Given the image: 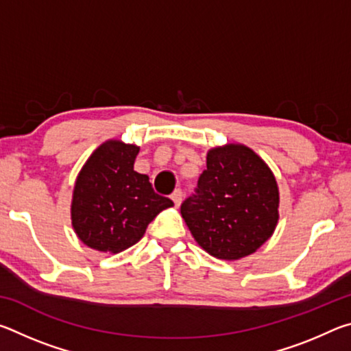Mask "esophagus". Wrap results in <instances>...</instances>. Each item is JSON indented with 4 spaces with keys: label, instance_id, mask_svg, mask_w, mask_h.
I'll list each match as a JSON object with an SVG mask.
<instances>
[{
    "label": "esophagus",
    "instance_id": "1",
    "mask_svg": "<svg viewBox=\"0 0 351 351\" xmlns=\"http://www.w3.org/2000/svg\"><path fill=\"white\" fill-rule=\"evenodd\" d=\"M171 199H173V203H175V206L178 207L181 204V201H182V190H175L173 193H171Z\"/></svg>",
    "mask_w": 351,
    "mask_h": 351
}]
</instances>
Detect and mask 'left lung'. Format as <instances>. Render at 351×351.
<instances>
[{"mask_svg":"<svg viewBox=\"0 0 351 351\" xmlns=\"http://www.w3.org/2000/svg\"><path fill=\"white\" fill-rule=\"evenodd\" d=\"M181 215L198 245L217 258L252 254L274 232L278 187L271 169L251 148L228 144L207 153V169Z\"/></svg>","mask_w":351,"mask_h":351,"instance_id":"obj_1","label":"left lung"}]
</instances>
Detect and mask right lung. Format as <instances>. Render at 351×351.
I'll return each mask as SVG.
<instances>
[{
    "instance_id": "add662e5",
    "label": "right lung",
    "mask_w": 351,
    "mask_h": 351,
    "mask_svg": "<svg viewBox=\"0 0 351 351\" xmlns=\"http://www.w3.org/2000/svg\"><path fill=\"white\" fill-rule=\"evenodd\" d=\"M139 147L106 141L77 176L71 219L88 247L117 254L138 243L159 212L173 206L134 171Z\"/></svg>"
}]
</instances>
